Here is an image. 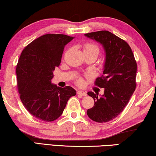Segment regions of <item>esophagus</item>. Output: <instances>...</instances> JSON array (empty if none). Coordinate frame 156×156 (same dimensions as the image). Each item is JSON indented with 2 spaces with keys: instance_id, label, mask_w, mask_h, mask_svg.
<instances>
[{
  "instance_id": "obj_1",
  "label": "esophagus",
  "mask_w": 156,
  "mask_h": 156,
  "mask_svg": "<svg viewBox=\"0 0 156 156\" xmlns=\"http://www.w3.org/2000/svg\"><path fill=\"white\" fill-rule=\"evenodd\" d=\"M77 94L79 95H82V96H87V92L86 91H81V90H80V91H77Z\"/></svg>"
}]
</instances>
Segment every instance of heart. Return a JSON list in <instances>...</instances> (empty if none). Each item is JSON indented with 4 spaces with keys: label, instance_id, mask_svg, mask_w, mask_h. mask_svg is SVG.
Instances as JSON below:
<instances>
[{
    "label": "heart",
    "instance_id": "1",
    "mask_svg": "<svg viewBox=\"0 0 156 156\" xmlns=\"http://www.w3.org/2000/svg\"><path fill=\"white\" fill-rule=\"evenodd\" d=\"M84 48V52H94L98 55L99 52V48L97 44L94 43H86L83 47ZM76 84H78L79 86H82V85L84 84V80L82 77H78L76 80Z\"/></svg>",
    "mask_w": 156,
    "mask_h": 156
}]
</instances>
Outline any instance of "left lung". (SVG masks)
I'll return each instance as SVG.
<instances>
[{
    "label": "left lung",
    "instance_id": "left-lung-1",
    "mask_svg": "<svg viewBox=\"0 0 156 156\" xmlns=\"http://www.w3.org/2000/svg\"><path fill=\"white\" fill-rule=\"evenodd\" d=\"M85 36L100 42L106 52L104 74L94 82L96 86L104 88V94L99 97L97 92L87 93L94 100V105L87 114L94 121L106 123L123 112L133 95L137 64L129 44L111 32H93Z\"/></svg>",
    "mask_w": 156,
    "mask_h": 156
}]
</instances>
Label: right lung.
Here are the masks:
<instances>
[{
  "label": "right lung",
  "mask_w": 156,
  "mask_h": 156,
  "mask_svg": "<svg viewBox=\"0 0 156 156\" xmlns=\"http://www.w3.org/2000/svg\"><path fill=\"white\" fill-rule=\"evenodd\" d=\"M72 39L62 34L42 35L23 49L18 59L16 74L20 100L30 114L40 120H56L69 98L76 95L71 87L62 88L51 84L64 48Z\"/></svg>",
  "instance_id": "obj_1"
}]
</instances>
